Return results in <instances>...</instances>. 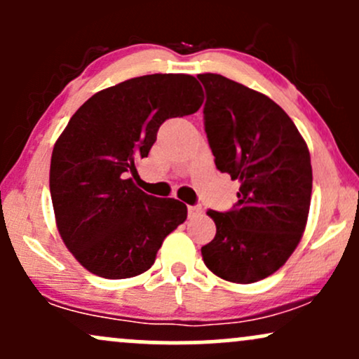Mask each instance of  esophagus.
<instances>
[{
  "label": "esophagus",
  "instance_id": "esophagus-1",
  "mask_svg": "<svg viewBox=\"0 0 359 359\" xmlns=\"http://www.w3.org/2000/svg\"><path fill=\"white\" fill-rule=\"evenodd\" d=\"M189 217H191V219H196V217H199V216H203V208H201V205H189Z\"/></svg>",
  "mask_w": 359,
  "mask_h": 359
}]
</instances>
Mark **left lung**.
I'll return each instance as SVG.
<instances>
[{
	"instance_id": "left-lung-1",
	"label": "left lung",
	"mask_w": 359,
	"mask_h": 359,
	"mask_svg": "<svg viewBox=\"0 0 359 359\" xmlns=\"http://www.w3.org/2000/svg\"><path fill=\"white\" fill-rule=\"evenodd\" d=\"M204 126L217 170L240 182L233 211H208L216 236L201 248L217 277L253 283L297 248L312 194L311 154L288 114L269 96L219 74H199Z\"/></svg>"
}]
</instances>
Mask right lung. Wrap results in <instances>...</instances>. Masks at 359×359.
I'll return each instance as SVG.
<instances>
[{"mask_svg": "<svg viewBox=\"0 0 359 359\" xmlns=\"http://www.w3.org/2000/svg\"><path fill=\"white\" fill-rule=\"evenodd\" d=\"M194 76L150 74L89 97L53 145L50 196L57 229L77 262L97 277H137L187 219V205L148 196L130 179L168 118L203 106Z\"/></svg>", "mask_w": 359, "mask_h": 359, "instance_id": "add662e5", "label": "right lung"}]
</instances>
